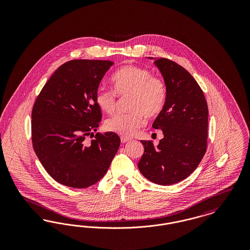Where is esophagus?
Masks as SVG:
<instances>
[{
  "label": "esophagus",
  "instance_id": "34e87169",
  "mask_svg": "<svg viewBox=\"0 0 250 250\" xmlns=\"http://www.w3.org/2000/svg\"><path fill=\"white\" fill-rule=\"evenodd\" d=\"M129 141H130V139L127 138V137H121V142L123 143H127Z\"/></svg>",
  "mask_w": 250,
  "mask_h": 250
}]
</instances>
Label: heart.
Listing matches in <instances>:
<instances>
[{"instance_id": "b5f03b06", "label": "heart", "mask_w": 250, "mask_h": 250, "mask_svg": "<svg viewBox=\"0 0 250 250\" xmlns=\"http://www.w3.org/2000/svg\"><path fill=\"white\" fill-rule=\"evenodd\" d=\"M114 91L100 87L95 93L98 107L112 114L117 106V95H130L127 113H119L106 121L107 130L121 136H133L145 124V115L153 118L160 114L166 104L167 88L164 81L153 76L143 67L125 65L112 76Z\"/></svg>"}]
</instances>
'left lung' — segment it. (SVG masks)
Masks as SVG:
<instances>
[{
	"label": "left lung",
	"instance_id": "left-lung-1",
	"mask_svg": "<svg viewBox=\"0 0 250 250\" xmlns=\"http://www.w3.org/2000/svg\"><path fill=\"white\" fill-rule=\"evenodd\" d=\"M148 58L155 61L166 84V104L153 124L164 138L156 147L141 141L144 153L138 167L149 181L169 186L188 177L202 161L207 147L208 107L189 72L170 60Z\"/></svg>",
	"mask_w": 250,
	"mask_h": 250
}]
</instances>
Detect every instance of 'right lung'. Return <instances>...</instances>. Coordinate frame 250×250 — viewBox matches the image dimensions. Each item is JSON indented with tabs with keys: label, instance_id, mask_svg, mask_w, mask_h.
I'll list each match as a JSON object with an SVG mask.
<instances>
[{
	"label": "right lung",
	"instance_id": "add662e5",
	"mask_svg": "<svg viewBox=\"0 0 250 250\" xmlns=\"http://www.w3.org/2000/svg\"><path fill=\"white\" fill-rule=\"evenodd\" d=\"M110 61L72 60L44 85L32 111V142L38 159L60 184L86 188L106 174L119 149L113 132L85 142L102 118L95 93Z\"/></svg>",
	"mask_w": 250,
	"mask_h": 250
}]
</instances>
